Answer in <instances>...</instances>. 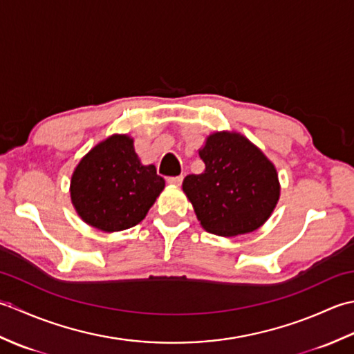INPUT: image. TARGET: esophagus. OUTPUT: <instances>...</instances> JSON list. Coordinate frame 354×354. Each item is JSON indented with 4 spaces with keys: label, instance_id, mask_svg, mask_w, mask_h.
<instances>
[{
    "label": "esophagus",
    "instance_id": "1",
    "mask_svg": "<svg viewBox=\"0 0 354 354\" xmlns=\"http://www.w3.org/2000/svg\"><path fill=\"white\" fill-rule=\"evenodd\" d=\"M167 183L170 185H181L183 176H170V178H167Z\"/></svg>",
    "mask_w": 354,
    "mask_h": 354
}]
</instances>
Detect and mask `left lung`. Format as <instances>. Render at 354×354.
<instances>
[{
    "instance_id": "8db88e82",
    "label": "left lung",
    "mask_w": 354,
    "mask_h": 354,
    "mask_svg": "<svg viewBox=\"0 0 354 354\" xmlns=\"http://www.w3.org/2000/svg\"><path fill=\"white\" fill-rule=\"evenodd\" d=\"M199 156L205 170L185 176L183 190L201 227L222 237L259 230L280 199L274 162L234 131L209 133Z\"/></svg>"
}]
</instances>
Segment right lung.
I'll use <instances>...</instances> for the list:
<instances>
[{"mask_svg":"<svg viewBox=\"0 0 354 354\" xmlns=\"http://www.w3.org/2000/svg\"><path fill=\"white\" fill-rule=\"evenodd\" d=\"M164 187L155 165L141 162L133 138L114 133L79 161L71 175L70 196L89 227L115 232L145 219Z\"/></svg>","mask_w":354,"mask_h":354,"instance_id":"obj_1","label":"right lung"}]
</instances>
